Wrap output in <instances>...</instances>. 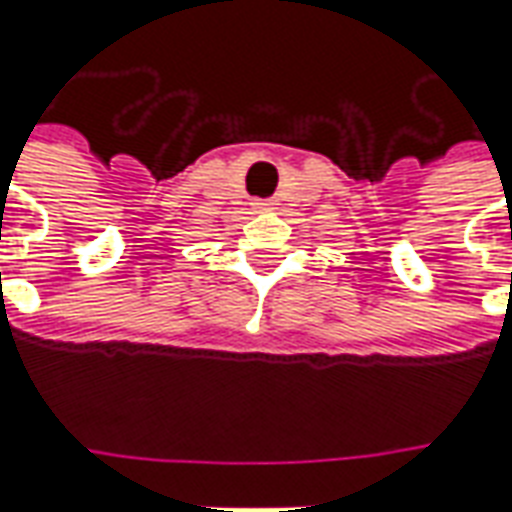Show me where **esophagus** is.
Returning a JSON list of instances; mask_svg holds the SVG:
<instances>
[{"label":"esophagus","mask_w":512,"mask_h":512,"mask_svg":"<svg viewBox=\"0 0 512 512\" xmlns=\"http://www.w3.org/2000/svg\"><path fill=\"white\" fill-rule=\"evenodd\" d=\"M268 207H271L268 202H260V210H268Z\"/></svg>","instance_id":"34e87169"}]
</instances>
